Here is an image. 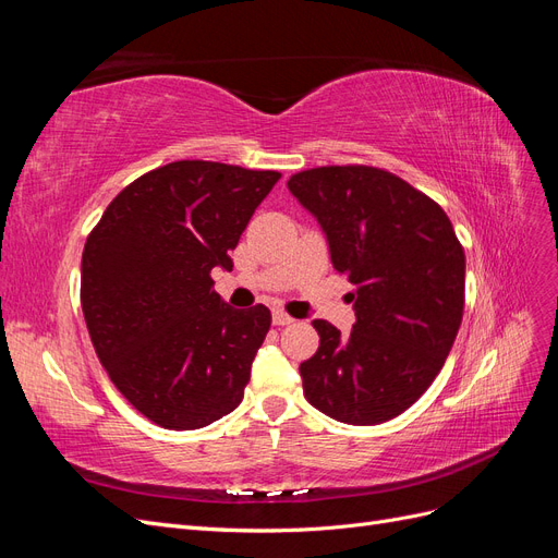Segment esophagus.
<instances>
[{"mask_svg":"<svg viewBox=\"0 0 558 558\" xmlns=\"http://www.w3.org/2000/svg\"><path fill=\"white\" fill-rule=\"evenodd\" d=\"M272 320H275V326H289V324H293V316L291 314H286L283 310H275V314H272Z\"/></svg>","mask_w":558,"mask_h":558,"instance_id":"1","label":"esophagus"}]
</instances>
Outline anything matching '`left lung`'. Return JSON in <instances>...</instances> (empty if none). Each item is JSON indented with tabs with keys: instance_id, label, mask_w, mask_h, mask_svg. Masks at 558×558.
<instances>
[{
	"instance_id": "8db88e82",
	"label": "left lung",
	"mask_w": 558,
	"mask_h": 558,
	"mask_svg": "<svg viewBox=\"0 0 558 558\" xmlns=\"http://www.w3.org/2000/svg\"><path fill=\"white\" fill-rule=\"evenodd\" d=\"M328 234L330 258L353 286L356 324L342 337L324 318L300 363L310 404L351 426L402 414L440 373L465 305V253L445 209L373 165H328L289 179Z\"/></svg>"
}]
</instances>
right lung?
<instances>
[{
	"instance_id": "obj_1",
	"label": "right lung",
	"mask_w": 558,
	"mask_h": 558,
	"mask_svg": "<svg viewBox=\"0 0 558 558\" xmlns=\"http://www.w3.org/2000/svg\"><path fill=\"white\" fill-rule=\"evenodd\" d=\"M281 179L211 160L156 167L118 193L81 258V307L99 363L134 410L195 430L244 398L272 314L232 310L211 269H232L248 218Z\"/></svg>"
}]
</instances>
